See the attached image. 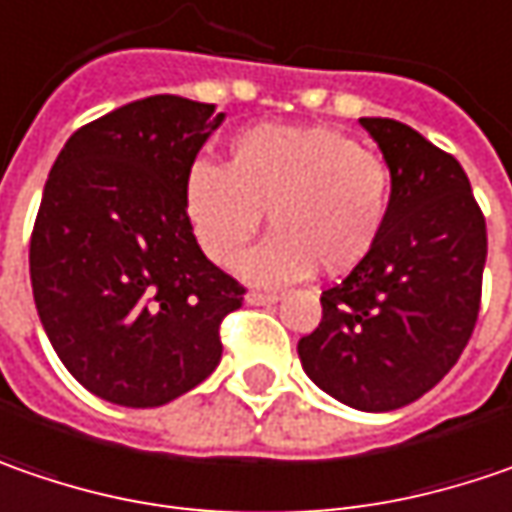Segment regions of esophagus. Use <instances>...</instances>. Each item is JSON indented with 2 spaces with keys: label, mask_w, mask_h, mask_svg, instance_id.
I'll return each instance as SVG.
<instances>
[{
  "label": "esophagus",
  "mask_w": 512,
  "mask_h": 512,
  "mask_svg": "<svg viewBox=\"0 0 512 512\" xmlns=\"http://www.w3.org/2000/svg\"><path fill=\"white\" fill-rule=\"evenodd\" d=\"M246 300H249L252 306H266V303H278V295H275V292H257V289H252V292L246 295Z\"/></svg>",
  "instance_id": "esophagus-1"
}]
</instances>
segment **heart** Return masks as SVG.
Masks as SVG:
<instances>
[{"instance_id": "1", "label": "heart", "mask_w": 512, "mask_h": 512, "mask_svg": "<svg viewBox=\"0 0 512 512\" xmlns=\"http://www.w3.org/2000/svg\"><path fill=\"white\" fill-rule=\"evenodd\" d=\"M183 209L203 255L234 266L266 226L272 234L243 260L257 283H289L318 266L344 275L375 249L392 209V168L372 148L323 125H257L229 145L226 168L197 160Z\"/></svg>"}]
</instances>
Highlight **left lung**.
I'll return each instance as SVG.
<instances>
[{
	"label": "left lung",
	"instance_id": "1",
	"mask_svg": "<svg viewBox=\"0 0 512 512\" xmlns=\"http://www.w3.org/2000/svg\"><path fill=\"white\" fill-rule=\"evenodd\" d=\"M392 168L375 249L323 289V318L298 341L306 375L332 398L389 412L456 367L481 309L487 223L453 154L415 128L361 117Z\"/></svg>",
	"mask_w": 512,
	"mask_h": 512
}]
</instances>
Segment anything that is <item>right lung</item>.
Wrapping results in <instances>:
<instances>
[{"label":"right lung","mask_w":512,"mask_h":512,"mask_svg":"<svg viewBox=\"0 0 512 512\" xmlns=\"http://www.w3.org/2000/svg\"><path fill=\"white\" fill-rule=\"evenodd\" d=\"M223 114L157 94L82 125L59 151L31 232V286L59 361L120 407H160L220 364L246 289L191 232L183 183Z\"/></svg>","instance_id":"add662e5"}]
</instances>
